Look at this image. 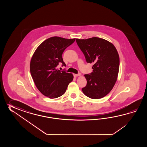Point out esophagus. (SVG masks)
<instances>
[{"mask_svg": "<svg viewBox=\"0 0 147 147\" xmlns=\"http://www.w3.org/2000/svg\"><path fill=\"white\" fill-rule=\"evenodd\" d=\"M73 75H74V77H78V76H80L81 75V74H73Z\"/></svg>", "mask_w": 147, "mask_h": 147, "instance_id": "esophagus-1", "label": "esophagus"}]
</instances>
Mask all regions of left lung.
Segmentation results:
<instances>
[{"label":"left lung","mask_w":147,"mask_h":147,"mask_svg":"<svg viewBox=\"0 0 147 147\" xmlns=\"http://www.w3.org/2000/svg\"><path fill=\"white\" fill-rule=\"evenodd\" d=\"M88 63H93V71L84 75L87 83L82 89L88 97L97 99L106 96L113 89L119 69V54L112 43L102 38L76 39Z\"/></svg>","instance_id":"obj_1"}]
</instances>
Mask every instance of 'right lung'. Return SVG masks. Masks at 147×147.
Segmentation results:
<instances>
[{
    "label": "right lung",
    "mask_w": 147,
    "mask_h": 147,
    "mask_svg": "<svg viewBox=\"0 0 147 147\" xmlns=\"http://www.w3.org/2000/svg\"><path fill=\"white\" fill-rule=\"evenodd\" d=\"M75 39L56 36L49 38L38 47L31 58L30 71L34 84L41 94L50 99L65 94L73 80L72 74L60 71L56 67L59 63L66 66L62 55Z\"/></svg>",
    "instance_id": "right-lung-1"
}]
</instances>
